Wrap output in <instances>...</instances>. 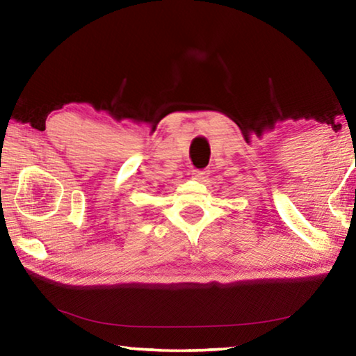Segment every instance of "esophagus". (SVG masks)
<instances>
[{"mask_svg": "<svg viewBox=\"0 0 356 356\" xmlns=\"http://www.w3.org/2000/svg\"><path fill=\"white\" fill-rule=\"evenodd\" d=\"M206 171H197V170H193V172H191V176H193V179H196V180H202V179H206Z\"/></svg>", "mask_w": 356, "mask_h": 356, "instance_id": "1", "label": "esophagus"}]
</instances>
